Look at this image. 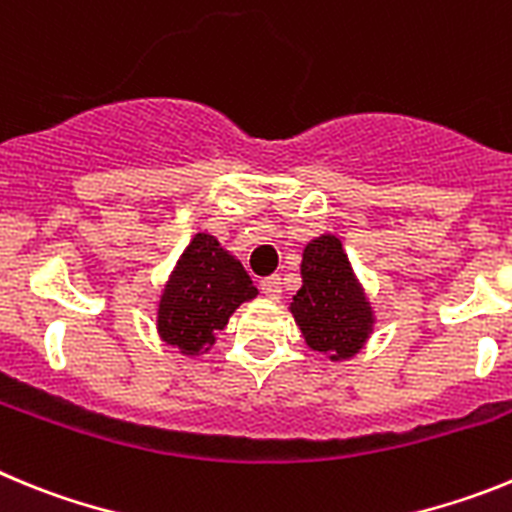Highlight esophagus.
<instances>
[{
  "label": "esophagus",
  "mask_w": 512,
  "mask_h": 512,
  "mask_svg": "<svg viewBox=\"0 0 512 512\" xmlns=\"http://www.w3.org/2000/svg\"><path fill=\"white\" fill-rule=\"evenodd\" d=\"M261 292H264L269 300H279V295H282V279L279 277L261 279Z\"/></svg>",
  "instance_id": "1"
}]
</instances>
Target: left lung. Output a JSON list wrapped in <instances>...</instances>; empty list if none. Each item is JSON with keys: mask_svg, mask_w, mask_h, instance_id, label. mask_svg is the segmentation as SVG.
Instances as JSON below:
<instances>
[{"mask_svg": "<svg viewBox=\"0 0 512 512\" xmlns=\"http://www.w3.org/2000/svg\"><path fill=\"white\" fill-rule=\"evenodd\" d=\"M300 274L302 287L292 295L289 312L307 348L330 361L354 359L372 338L377 315L341 238H312L302 251Z\"/></svg>", "mask_w": 512, "mask_h": 512, "instance_id": "left-lung-1", "label": "left lung"}]
</instances>
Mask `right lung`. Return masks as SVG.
Returning <instances> with one entry per match:
<instances>
[{
	"label": "right lung",
	"instance_id": "add662e5",
	"mask_svg": "<svg viewBox=\"0 0 512 512\" xmlns=\"http://www.w3.org/2000/svg\"><path fill=\"white\" fill-rule=\"evenodd\" d=\"M259 289L233 253L215 235L197 233L176 259L156 305V330L161 341L184 356L207 354L217 330L228 325L243 302Z\"/></svg>",
	"mask_w": 512,
	"mask_h": 512
}]
</instances>
